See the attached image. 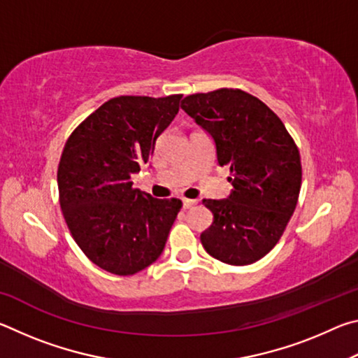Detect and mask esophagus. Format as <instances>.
Returning <instances> with one entry per match:
<instances>
[{"label":"esophagus","instance_id":"1","mask_svg":"<svg viewBox=\"0 0 358 358\" xmlns=\"http://www.w3.org/2000/svg\"><path fill=\"white\" fill-rule=\"evenodd\" d=\"M196 203H197V201H192V199H183V208L185 210L194 207V205H196Z\"/></svg>","mask_w":358,"mask_h":358}]
</instances>
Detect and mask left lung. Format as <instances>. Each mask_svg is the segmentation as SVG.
Returning <instances> with one entry per match:
<instances>
[{
    "label": "left lung",
    "instance_id": "8db88e82",
    "mask_svg": "<svg viewBox=\"0 0 358 358\" xmlns=\"http://www.w3.org/2000/svg\"><path fill=\"white\" fill-rule=\"evenodd\" d=\"M181 108L213 137L234 186L229 199L202 201L213 213L201 235L205 251L229 265L257 262L280 241L299 202V147L268 106L238 88L189 94Z\"/></svg>",
    "mask_w": 358,
    "mask_h": 358
}]
</instances>
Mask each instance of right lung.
<instances>
[{"label":"right lung","instance_id":"1","mask_svg":"<svg viewBox=\"0 0 358 358\" xmlns=\"http://www.w3.org/2000/svg\"><path fill=\"white\" fill-rule=\"evenodd\" d=\"M183 94L118 96L72 131L58 164L59 207L72 238L94 265L136 275L161 256L181 208L132 186Z\"/></svg>","mask_w":358,"mask_h":358}]
</instances>
